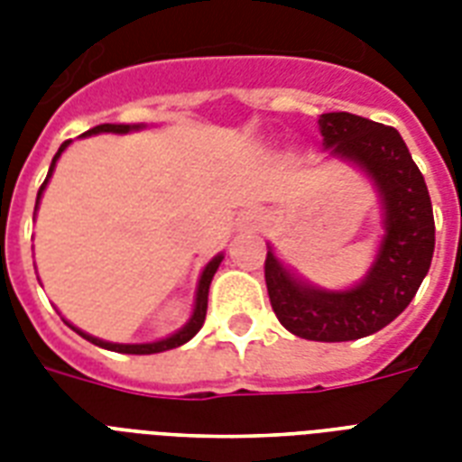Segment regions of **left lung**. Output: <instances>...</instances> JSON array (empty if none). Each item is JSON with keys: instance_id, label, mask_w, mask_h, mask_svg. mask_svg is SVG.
Here are the masks:
<instances>
[{"instance_id": "8db88e82", "label": "left lung", "mask_w": 462, "mask_h": 462, "mask_svg": "<svg viewBox=\"0 0 462 462\" xmlns=\"http://www.w3.org/2000/svg\"><path fill=\"white\" fill-rule=\"evenodd\" d=\"M330 158L357 165L381 203L383 237L357 285L316 288L288 268L268 245L266 288L278 321L295 336L345 343L372 336L405 311L434 256V213L424 177L393 126L350 112L319 117Z\"/></svg>"}]
</instances>
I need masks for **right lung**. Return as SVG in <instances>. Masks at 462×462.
I'll list each match as a JSON object with an SVG mask.
<instances>
[{
	"instance_id": "1",
	"label": "right lung",
	"mask_w": 462,
	"mask_h": 462,
	"mask_svg": "<svg viewBox=\"0 0 462 462\" xmlns=\"http://www.w3.org/2000/svg\"><path fill=\"white\" fill-rule=\"evenodd\" d=\"M146 125H100V126H93L88 132L83 134V136H96V134H129V132H141ZM71 141H64L57 151V155L52 158V165H50V172H47L45 181H42V187L38 191V199H35V210H38V203L42 199V191H45L47 181L52 177L54 167H57V160L60 155L67 151V146ZM225 259V254H217L213 259L206 263V268L201 271V278H199V285H196V300H194V311L189 316V321L181 326L180 330H174L172 336L167 337H160V340H153V343H110V340H100V337L90 336L86 330L76 328L74 323L64 321L67 326L79 333L81 337H86L88 343L97 345V347H105V350H112V352H122V355H155V352H165V350H172V347H180V345L189 343L191 337L201 330L203 321H206V309H208V288H210V281H213V275H216L217 266H220V261Z\"/></svg>"
}]
</instances>
